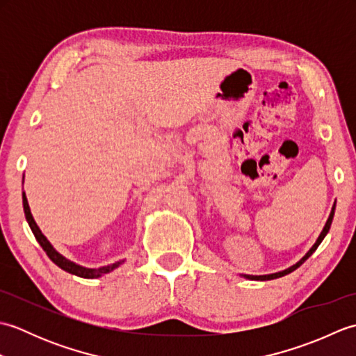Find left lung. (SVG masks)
Instances as JSON below:
<instances>
[{"label":"left lung","mask_w":356,"mask_h":356,"mask_svg":"<svg viewBox=\"0 0 356 356\" xmlns=\"http://www.w3.org/2000/svg\"><path fill=\"white\" fill-rule=\"evenodd\" d=\"M334 214H335V203H334V207H332V211H330V216H329V218H327V222H326V225H324V228H323V231H321V234H320V237L316 238V241L314 243V246L309 249L307 251V254L303 257V259H301L298 263H295L293 266H291V268H287V269H284V270H280V272H275V274H268V275H243L245 278H248V280H260V282H266V280H274V278H280V277H284V275H287V274H291L292 270H295L297 268H300L301 264H303L309 257H311L315 251H316V248L320 246V243L323 241V238L326 237V234L329 232V229H330V225H332V220H334Z\"/></svg>","instance_id":"8db88e82"}]
</instances>
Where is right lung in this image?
Instances as JSON below:
<instances>
[{"label":"right lung","instance_id":"add662e5","mask_svg":"<svg viewBox=\"0 0 356 356\" xmlns=\"http://www.w3.org/2000/svg\"><path fill=\"white\" fill-rule=\"evenodd\" d=\"M22 207H24V214H26V220L30 226V229H32L35 238L38 240V243L41 245V248L45 251V254L49 255V259L56 264V266H59L61 269H64L65 272H69V274H73V275H78V277H82V278H97L101 277L104 274H108V272H111L113 269L119 268L120 264L124 263L122 261H116L113 264H108V266H102V268H97V269H90V268H84V266H79V264L70 261L69 259H65L64 255L59 254L55 248L51 246L50 241L47 240V237L44 236V234L41 232L40 226L36 225L35 218L32 216V213H30V207H29V202H27V197H26V193H22Z\"/></svg>","mask_w":356,"mask_h":356}]
</instances>
